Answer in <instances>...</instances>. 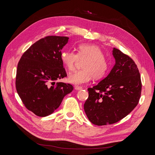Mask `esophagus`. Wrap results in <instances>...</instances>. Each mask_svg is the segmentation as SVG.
I'll return each instance as SVG.
<instances>
[{"label": "esophagus", "instance_id": "obj_1", "mask_svg": "<svg viewBox=\"0 0 155 155\" xmlns=\"http://www.w3.org/2000/svg\"><path fill=\"white\" fill-rule=\"evenodd\" d=\"M74 89H75L76 90H81L83 89V87H81V86H76L74 87Z\"/></svg>", "mask_w": 155, "mask_h": 155}]
</instances>
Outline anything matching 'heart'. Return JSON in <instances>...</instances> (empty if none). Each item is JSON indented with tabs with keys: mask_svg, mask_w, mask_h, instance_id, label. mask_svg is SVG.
<instances>
[{
	"mask_svg": "<svg viewBox=\"0 0 155 155\" xmlns=\"http://www.w3.org/2000/svg\"><path fill=\"white\" fill-rule=\"evenodd\" d=\"M61 58L66 69L70 71L74 70L79 59L85 60L82 65L83 69L72 74L68 78L69 83L76 85L87 83L92 78L101 79L105 76L109 69V63L104 51L93 44H81L77 54L72 51H63Z\"/></svg>",
	"mask_w": 155,
	"mask_h": 155,
	"instance_id": "obj_1",
	"label": "heart"
}]
</instances>
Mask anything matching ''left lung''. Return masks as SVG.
Returning a JSON list of instances; mask_svg holds the SVG:
<instances>
[{
  "label": "left lung",
  "instance_id": "obj_1",
  "mask_svg": "<svg viewBox=\"0 0 155 155\" xmlns=\"http://www.w3.org/2000/svg\"><path fill=\"white\" fill-rule=\"evenodd\" d=\"M115 64L109 74L93 87L84 104L90 121L97 126L119 122L137 106L141 93V80L136 64L119 49L114 48Z\"/></svg>",
  "mask_w": 155,
  "mask_h": 155
}]
</instances>
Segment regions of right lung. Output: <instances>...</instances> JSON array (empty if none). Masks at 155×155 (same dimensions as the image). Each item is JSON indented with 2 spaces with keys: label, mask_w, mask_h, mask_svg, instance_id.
<instances>
[{
  "label": "right lung",
  "mask_w": 155,
  "mask_h": 155,
  "mask_svg": "<svg viewBox=\"0 0 155 155\" xmlns=\"http://www.w3.org/2000/svg\"><path fill=\"white\" fill-rule=\"evenodd\" d=\"M68 40L66 36H46L33 44L19 61L16 90L26 108L36 115L52 114L73 90L70 84L55 83L67 76L61 55Z\"/></svg>",
  "instance_id": "right-lung-1"
}]
</instances>
